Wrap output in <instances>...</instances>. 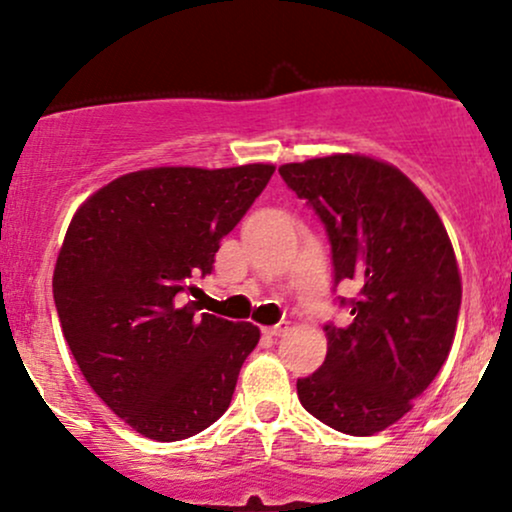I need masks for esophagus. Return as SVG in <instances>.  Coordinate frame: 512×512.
I'll list each match as a JSON object with an SVG mask.
<instances>
[{
	"mask_svg": "<svg viewBox=\"0 0 512 512\" xmlns=\"http://www.w3.org/2000/svg\"><path fill=\"white\" fill-rule=\"evenodd\" d=\"M286 330H289L286 325H274V327H264L262 334H264V337H281V334H284Z\"/></svg>",
	"mask_w": 512,
	"mask_h": 512,
	"instance_id": "esophagus-1",
	"label": "esophagus"
}]
</instances>
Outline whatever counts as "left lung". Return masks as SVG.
<instances>
[{
	"label": "left lung",
	"instance_id": "1",
	"mask_svg": "<svg viewBox=\"0 0 512 512\" xmlns=\"http://www.w3.org/2000/svg\"><path fill=\"white\" fill-rule=\"evenodd\" d=\"M279 173L325 223L334 286H358L339 298L349 325H325V363L298 380V399L334 431L373 436L407 414L450 354L462 281L448 231L390 163L334 154Z\"/></svg>",
	"mask_w": 512,
	"mask_h": 512
}]
</instances>
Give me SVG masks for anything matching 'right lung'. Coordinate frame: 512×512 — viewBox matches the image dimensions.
<instances>
[{
  "instance_id": "add662e5",
  "label": "right lung",
  "mask_w": 512,
  "mask_h": 512,
  "mask_svg": "<svg viewBox=\"0 0 512 512\" xmlns=\"http://www.w3.org/2000/svg\"><path fill=\"white\" fill-rule=\"evenodd\" d=\"M274 166L127 173L76 209L52 276L57 315L86 383L144 438L214 424L260 342L250 322L185 303Z\"/></svg>"
}]
</instances>
